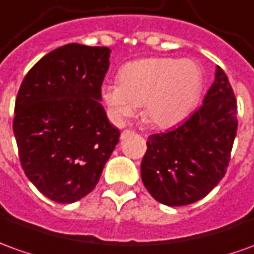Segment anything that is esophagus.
<instances>
[{
  "label": "esophagus",
  "instance_id": "1",
  "mask_svg": "<svg viewBox=\"0 0 254 254\" xmlns=\"http://www.w3.org/2000/svg\"><path fill=\"white\" fill-rule=\"evenodd\" d=\"M127 132H130V130H126V131H124L123 134H122V137H124V134H127Z\"/></svg>",
  "mask_w": 254,
  "mask_h": 254
}]
</instances>
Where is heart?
Returning a JSON list of instances; mask_svg holds the SVG:
<instances>
[{
    "label": "heart",
    "instance_id": "1",
    "mask_svg": "<svg viewBox=\"0 0 254 254\" xmlns=\"http://www.w3.org/2000/svg\"><path fill=\"white\" fill-rule=\"evenodd\" d=\"M203 73L190 59L145 58L126 64L119 83H106L101 98L119 126L138 113L144 104L145 120L159 128L183 122L202 92Z\"/></svg>",
    "mask_w": 254,
    "mask_h": 254
}]
</instances>
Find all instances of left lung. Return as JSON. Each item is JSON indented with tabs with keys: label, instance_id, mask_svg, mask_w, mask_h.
Wrapping results in <instances>:
<instances>
[{
	"label": "left lung",
	"instance_id": "8db88e82",
	"mask_svg": "<svg viewBox=\"0 0 254 254\" xmlns=\"http://www.w3.org/2000/svg\"><path fill=\"white\" fill-rule=\"evenodd\" d=\"M237 112L228 77L217 66L203 105L177 128L149 135L141 177L157 202L190 204L221 181L237 135Z\"/></svg>",
	"mask_w": 254,
	"mask_h": 254
}]
</instances>
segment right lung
Instances as JSON below:
<instances>
[{
  "instance_id": "obj_1",
  "label": "right lung",
  "mask_w": 254,
  "mask_h": 254,
  "mask_svg": "<svg viewBox=\"0 0 254 254\" xmlns=\"http://www.w3.org/2000/svg\"><path fill=\"white\" fill-rule=\"evenodd\" d=\"M108 47L67 44L26 74L15 104L13 134L24 174L43 195L73 203L95 188L119 142L99 104Z\"/></svg>"
}]
</instances>
